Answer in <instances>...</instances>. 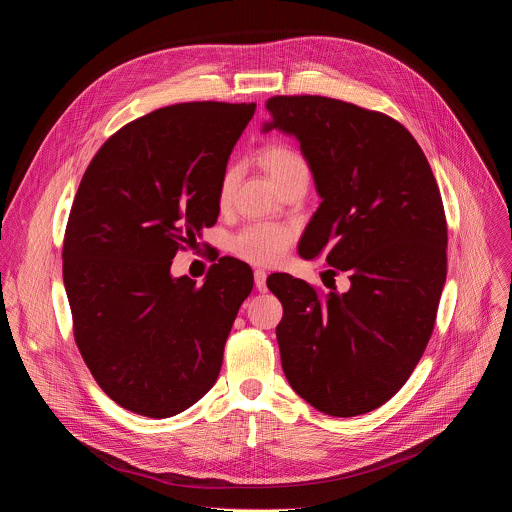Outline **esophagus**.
I'll use <instances>...</instances> for the list:
<instances>
[{
	"mask_svg": "<svg viewBox=\"0 0 512 512\" xmlns=\"http://www.w3.org/2000/svg\"><path fill=\"white\" fill-rule=\"evenodd\" d=\"M253 279H255V287L259 289V291H267V273L263 271V269H255L253 271Z\"/></svg>",
	"mask_w": 512,
	"mask_h": 512,
	"instance_id": "1",
	"label": "esophagus"
}]
</instances>
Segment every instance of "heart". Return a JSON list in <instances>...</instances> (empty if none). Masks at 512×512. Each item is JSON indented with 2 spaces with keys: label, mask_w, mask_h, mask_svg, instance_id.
I'll return each mask as SVG.
<instances>
[{
  "label": "heart",
  "mask_w": 512,
  "mask_h": 512,
  "mask_svg": "<svg viewBox=\"0 0 512 512\" xmlns=\"http://www.w3.org/2000/svg\"><path fill=\"white\" fill-rule=\"evenodd\" d=\"M261 162L267 172L273 176L279 188L296 180L300 176H308V162L306 158L287 143H269L261 150ZM237 172L235 168H227L221 184H218V198L225 204L235 188ZM294 241V233L283 225L273 223H251L243 227L231 241V249L241 259L259 265H271L283 259L287 249Z\"/></svg>",
  "instance_id": "obj_1"
}]
</instances>
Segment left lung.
<instances>
[{
    "label": "left lung",
    "instance_id": "1",
    "mask_svg": "<svg viewBox=\"0 0 512 512\" xmlns=\"http://www.w3.org/2000/svg\"><path fill=\"white\" fill-rule=\"evenodd\" d=\"M271 121L300 141L322 204L300 255L324 253L350 287L320 291L273 273L283 318V373L326 415L354 417L387 403L431 338L446 283L448 225L440 188L415 137L393 117L320 95H277Z\"/></svg>",
    "mask_w": 512,
    "mask_h": 512
}]
</instances>
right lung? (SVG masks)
<instances>
[{
	"instance_id": "obj_1",
	"label": "right lung",
	"mask_w": 512,
	"mask_h": 512,
	"mask_svg": "<svg viewBox=\"0 0 512 512\" xmlns=\"http://www.w3.org/2000/svg\"><path fill=\"white\" fill-rule=\"evenodd\" d=\"M253 113L255 103L162 107L113 133L81 180L62 245L72 332L99 387L127 411L172 417L221 373L253 271L221 257L196 285L170 265L216 223L218 184Z\"/></svg>"
}]
</instances>
